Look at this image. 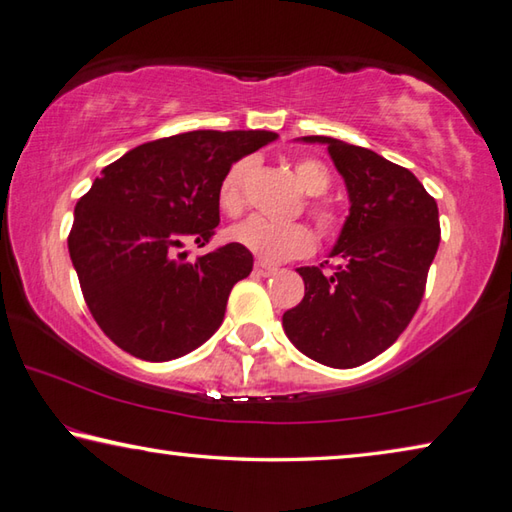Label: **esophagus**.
I'll list each match as a JSON object with an SVG mask.
<instances>
[{
    "instance_id": "obj_1",
    "label": "esophagus",
    "mask_w": 512,
    "mask_h": 512,
    "mask_svg": "<svg viewBox=\"0 0 512 512\" xmlns=\"http://www.w3.org/2000/svg\"><path fill=\"white\" fill-rule=\"evenodd\" d=\"M255 273L262 275V277H271L277 273V268L271 264H264V262H255Z\"/></svg>"
}]
</instances>
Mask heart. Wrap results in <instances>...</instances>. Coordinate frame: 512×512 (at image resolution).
<instances>
[{"instance_id":"1","label":"heart","mask_w":512,"mask_h":512,"mask_svg":"<svg viewBox=\"0 0 512 512\" xmlns=\"http://www.w3.org/2000/svg\"><path fill=\"white\" fill-rule=\"evenodd\" d=\"M253 167L250 159H241L226 172L224 181L219 185V206L226 212H239L244 206V181ZM293 172L300 181L302 190L311 194L309 212L315 226L322 235H331L338 228V212L320 197L331 188V174L327 165L318 159H300L293 163ZM228 239L232 244L246 248L262 262H286V259L306 257L313 253L315 235L306 224H275L264 217H248L241 224H235L228 230Z\"/></svg>"}]
</instances>
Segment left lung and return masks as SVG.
I'll list each match as a JSON object with an SVG mask.
<instances>
[{"label": "left lung", "mask_w": 512, "mask_h": 512, "mask_svg": "<svg viewBox=\"0 0 512 512\" xmlns=\"http://www.w3.org/2000/svg\"><path fill=\"white\" fill-rule=\"evenodd\" d=\"M324 143L345 179L349 217L331 257L336 266H302L304 297L282 318L288 340L327 367L365 365L412 322L441 241L439 208L421 181L367 147L329 136Z\"/></svg>", "instance_id": "obj_1"}]
</instances>
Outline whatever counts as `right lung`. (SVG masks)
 <instances>
[{
  "label": "right lung",
  "instance_id": "right-lung-1",
  "mask_svg": "<svg viewBox=\"0 0 512 512\" xmlns=\"http://www.w3.org/2000/svg\"><path fill=\"white\" fill-rule=\"evenodd\" d=\"M264 129H197L129 150L80 197L69 255L105 336L150 362L181 358L224 322L228 295L253 271L237 244L185 262L219 226V185L232 163L275 141Z\"/></svg>",
  "mask_w": 512,
  "mask_h": 512
}]
</instances>
